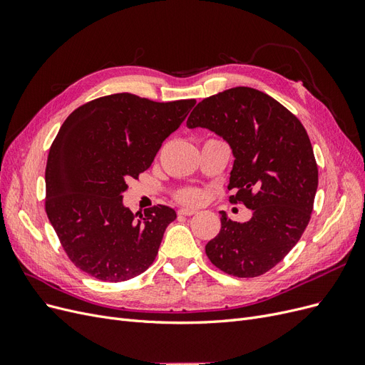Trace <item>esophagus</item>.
Returning a JSON list of instances; mask_svg holds the SVG:
<instances>
[{
	"label": "esophagus",
	"instance_id": "obj_1",
	"mask_svg": "<svg viewBox=\"0 0 365 365\" xmlns=\"http://www.w3.org/2000/svg\"><path fill=\"white\" fill-rule=\"evenodd\" d=\"M195 213H197V210L193 208V207H182L180 210V215H182V216H192Z\"/></svg>",
	"mask_w": 365,
	"mask_h": 365
}]
</instances>
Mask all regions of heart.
<instances>
[{
	"instance_id": "b5f03b06",
	"label": "heart",
	"mask_w": 365,
	"mask_h": 365,
	"mask_svg": "<svg viewBox=\"0 0 365 365\" xmlns=\"http://www.w3.org/2000/svg\"><path fill=\"white\" fill-rule=\"evenodd\" d=\"M202 195L197 190H187L184 193H181V200L187 201V202H200Z\"/></svg>"
}]
</instances>
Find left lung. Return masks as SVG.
<instances>
[{
  "instance_id": "left-lung-1",
  "label": "left lung",
  "mask_w": 365,
  "mask_h": 365,
  "mask_svg": "<svg viewBox=\"0 0 365 365\" xmlns=\"http://www.w3.org/2000/svg\"><path fill=\"white\" fill-rule=\"evenodd\" d=\"M187 128H205L227 141L235 158L230 200L252 210L247 222L220 212L207 256L230 275L257 277L283 260L311 219L318 168L307 132L283 105L248 86L204 98Z\"/></svg>"
}]
</instances>
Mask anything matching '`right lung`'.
Instances as JSON below:
<instances>
[{
	"mask_svg": "<svg viewBox=\"0 0 365 365\" xmlns=\"http://www.w3.org/2000/svg\"><path fill=\"white\" fill-rule=\"evenodd\" d=\"M196 101L152 102L129 93L96 98L63 121L48 152L46 212L71 262L102 282H125L155 260L175 210L134 215L123 204L163 141Z\"/></svg>",
	"mask_w": 365,
	"mask_h": 365,
	"instance_id": "obj_1",
	"label": "right lung"
}]
</instances>
